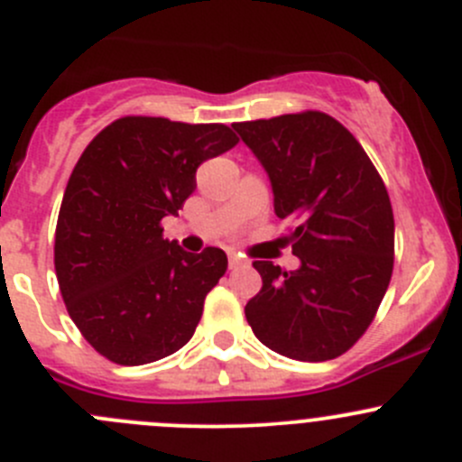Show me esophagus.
Segmentation results:
<instances>
[{
    "instance_id": "obj_1",
    "label": "esophagus",
    "mask_w": 462,
    "mask_h": 462,
    "mask_svg": "<svg viewBox=\"0 0 462 462\" xmlns=\"http://www.w3.org/2000/svg\"><path fill=\"white\" fill-rule=\"evenodd\" d=\"M241 265H245V261L239 254H230V268H241Z\"/></svg>"
}]
</instances>
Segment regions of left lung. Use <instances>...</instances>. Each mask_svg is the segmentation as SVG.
<instances>
[{"mask_svg":"<svg viewBox=\"0 0 462 462\" xmlns=\"http://www.w3.org/2000/svg\"><path fill=\"white\" fill-rule=\"evenodd\" d=\"M268 171L274 214L295 221L282 270L254 261L261 291L245 304L259 342L279 356L324 362L346 353L374 321L393 273V209L351 132L321 111L235 123Z\"/></svg>","mask_w":462,"mask_h":462,"instance_id":"obj_1","label":"left lung"}]
</instances>
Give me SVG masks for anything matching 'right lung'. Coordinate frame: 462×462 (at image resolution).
Listing matches in <instances>:
<instances>
[{"instance_id":"right-lung-1","label":"right lung","mask_w":462,"mask_h":462,"mask_svg":"<svg viewBox=\"0 0 462 462\" xmlns=\"http://www.w3.org/2000/svg\"><path fill=\"white\" fill-rule=\"evenodd\" d=\"M236 143L227 125L125 116L82 152L55 227V274L69 315L106 360L149 365L197 330L227 257L185 253L162 239L161 221L197 189L199 165Z\"/></svg>"}]
</instances>
